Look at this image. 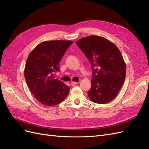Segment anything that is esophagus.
Masks as SVG:
<instances>
[{"label": "esophagus", "instance_id": "1", "mask_svg": "<svg viewBox=\"0 0 149 149\" xmlns=\"http://www.w3.org/2000/svg\"><path fill=\"white\" fill-rule=\"evenodd\" d=\"M78 84V82H74V81H73V82H72V83H71V84L72 86H75V85Z\"/></svg>", "mask_w": 149, "mask_h": 149}]
</instances>
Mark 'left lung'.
<instances>
[{
	"instance_id": "left-lung-1",
	"label": "left lung",
	"mask_w": 149,
	"mask_h": 149,
	"mask_svg": "<svg viewBox=\"0 0 149 149\" xmlns=\"http://www.w3.org/2000/svg\"><path fill=\"white\" fill-rule=\"evenodd\" d=\"M77 45L93 70L91 87L88 92L93 102L106 104L116 97L125 78L126 66L118 48L107 39L91 35L78 40Z\"/></svg>"
}]
</instances>
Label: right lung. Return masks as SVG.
I'll return each mask as SVG.
<instances>
[{
    "label": "right lung",
    "mask_w": 149,
    "mask_h": 149,
    "mask_svg": "<svg viewBox=\"0 0 149 149\" xmlns=\"http://www.w3.org/2000/svg\"><path fill=\"white\" fill-rule=\"evenodd\" d=\"M73 42L52 40L40 43L26 60L24 76L26 84L37 101L43 105L55 106L63 101L70 87L55 79L60 62Z\"/></svg>",
    "instance_id": "right-lung-1"
}]
</instances>
